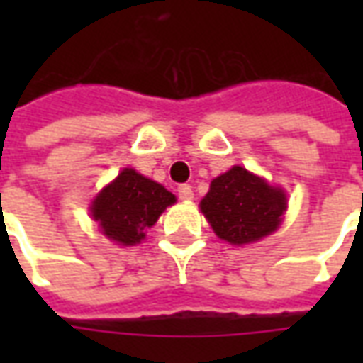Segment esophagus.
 I'll use <instances>...</instances> for the list:
<instances>
[{"instance_id":"obj_1","label":"esophagus","mask_w":363,"mask_h":363,"mask_svg":"<svg viewBox=\"0 0 363 363\" xmlns=\"http://www.w3.org/2000/svg\"><path fill=\"white\" fill-rule=\"evenodd\" d=\"M177 192H179V198H181V200H192V198H194V190H192L190 184H181V186L177 189Z\"/></svg>"}]
</instances>
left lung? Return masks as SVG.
I'll use <instances>...</instances> for the list:
<instances>
[{"mask_svg": "<svg viewBox=\"0 0 363 363\" xmlns=\"http://www.w3.org/2000/svg\"><path fill=\"white\" fill-rule=\"evenodd\" d=\"M286 194L243 167H233L210 184L200 210L216 235L233 245L259 241L278 229Z\"/></svg>", "mask_w": 363, "mask_h": 363, "instance_id": "1", "label": "left lung"}]
</instances>
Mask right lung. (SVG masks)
Here are the masks:
<instances>
[{"label": "right lung", "instance_id": "add662e5", "mask_svg": "<svg viewBox=\"0 0 363 363\" xmlns=\"http://www.w3.org/2000/svg\"><path fill=\"white\" fill-rule=\"evenodd\" d=\"M171 204H174V194L165 186L145 179L134 169H124L95 198L91 216L108 239L120 245H135L145 237L143 231Z\"/></svg>", "mask_w": 363, "mask_h": 363}]
</instances>
